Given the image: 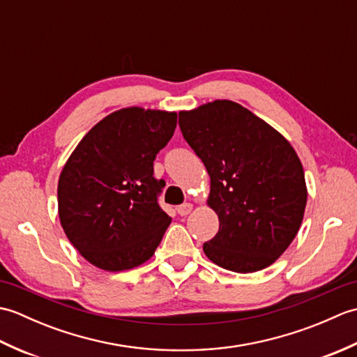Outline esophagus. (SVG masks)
I'll return each instance as SVG.
<instances>
[{
	"label": "esophagus",
	"mask_w": 357,
	"mask_h": 357,
	"mask_svg": "<svg viewBox=\"0 0 357 357\" xmlns=\"http://www.w3.org/2000/svg\"><path fill=\"white\" fill-rule=\"evenodd\" d=\"M192 208H193L192 204H190V202H185V204H183V206L178 207V213H179L181 216H187V215L192 211Z\"/></svg>",
	"instance_id": "esophagus-1"
}]
</instances>
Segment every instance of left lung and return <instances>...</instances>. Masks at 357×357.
<instances>
[{
    "mask_svg": "<svg viewBox=\"0 0 357 357\" xmlns=\"http://www.w3.org/2000/svg\"><path fill=\"white\" fill-rule=\"evenodd\" d=\"M179 127L210 176L219 231L204 244L211 262L253 273L275 262L304 218V169L282 135L238 102L218 100L179 113Z\"/></svg>",
    "mask_w": 357,
    "mask_h": 357,
    "instance_id": "obj_1",
    "label": "left lung"
}]
</instances>
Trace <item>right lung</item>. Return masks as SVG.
I'll return each instance as SVG.
<instances>
[{
  "label": "right lung",
  "mask_w": 357,
  "mask_h": 357,
  "mask_svg": "<svg viewBox=\"0 0 357 357\" xmlns=\"http://www.w3.org/2000/svg\"><path fill=\"white\" fill-rule=\"evenodd\" d=\"M174 128V112H113L66 162L58 183L59 221L95 267L130 270L153 256L172 221L159 207L165 181L153 176V161Z\"/></svg>",
  "instance_id": "right-lung-1"
}]
</instances>
